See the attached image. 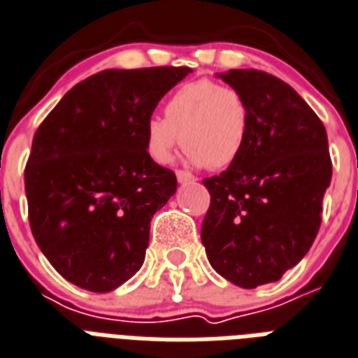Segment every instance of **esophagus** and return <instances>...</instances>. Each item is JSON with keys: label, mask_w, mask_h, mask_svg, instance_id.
I'll use <instances>...</instances> for the list:
<instances>
[{"label": "esophagus", "mask_w": 358, "mask_h": 358, "mask_svg": "<svg viewBox=\"0 0 358 358\" xmlns=\"http://www.w3.org/2000/svg\"><path fill=\"white\" fill-rule=\"evenodd\" d=\"M176 180H178L180 184H189V182H195V176L185 173V171H176Z\"/></svg>", "instance_id": "1"}]
</instances>
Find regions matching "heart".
Listing matches in <instances>:
<instances>
[{"instance_id": "1", "label": "heart", "mask_w": 358, "mask_h": 358, "mask_svg": "<svg viewBox=\"0 0 358 358\" xmlns=\"http://www.w3.org/2000/svg\"><path fill=\"white\" fill-rule=\"evenodd\" d=\"M165 118L144 125V146L155 163L167 165L180 144L191 167L220 171L238 159L250 133V105L233 86L199 78L174 90L163 106Z\"/></svg>"}]
</instances>
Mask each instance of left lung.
Here are the masks:
<instances>
[{"mask_svg":"<svg viewBox=\"0 0 358 358\" xmlns=\"http://www.w3.org/2000/svg\"><path fill=\"white\" fill-rule=\"evenodd\" d=\"M250 105L242 154L204 178L210 208L201 240L212 268L234 285L278 282L312 248L331 185L327 131L289 84L255 69L215 75Z\"/></svg>","mask_w":358,"mask_h":358,"instance_id":"left-lung-1","label":"left lung"}]
</instances>
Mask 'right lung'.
I'll use <instances>...</instances> for the list:
<instances>
[{
	"instance_id": "obj_1",
	"label": "right lung",
	"mask_w": 358,
	"mask_h": 358,
	"mask_svg": "<svg viewBox=\"0 0 358 358\" xmlns=\"http://www.w3.org/2000/svg\"><path fill=\"white\" fill-rule=\"evenodd\" d=\"M189 67L108 69L71 88L34 136L26 197L31 233L54 268L108 293L144 263L150 222L176 193L144 146V125Z\"/></svg>"
}]
</instances>
